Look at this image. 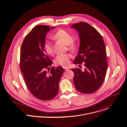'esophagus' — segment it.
Listing matches in <instances>:
<instances>
[{"label":"esophagus","instance_id":"obj_1","mask_svg":"<svg viewBox=\"0 0 127 127\" xmlns=\"http://www.w3.org/2000/svg\"><path fill=\"white\" fill-rule=\"evenodd\" d=\"M64 69L65 70H67L69 69V68L67 67H64Z\"/></svg>","mask_w":127,"mask_h":127}]
</instances>
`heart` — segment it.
<instances>
[{"mask_svg":"<svg viewBox=\"0 0 127 127\" xmlns=\"http://www.w3.org/2000/svg\"><path fill=\"white\" fill-rule=\"evenodd\" d=\"M53 38L57 40L63 41L68 46L69 50H73L75 49V44L73 41L72 35L68 32L64 30H60L57 32ZM44 48L46 52L49 55H52L54 54L53 46L52 43L50 41H46L44 44ZM70 56L68 54L59 55L55 59V63L63 66H67L70 62Z\"/></svg>","mask_w":127,"mask_h":127,"instance_id":"obj_1","label":"heart"}]
</instances>
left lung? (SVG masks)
<instances>
[{
    "label": "left lung",
    "instance_id": "obj_1",
    "mask_svg": "<svg viewBox=\"0 0 127 127\" xmlns=\"http://www.w3.org/2000/svg\"><path fill=\"white\" fill-rule=\"evenodd\" d=\"M78 34L80 45L74 64L84 63V69H71L76 90L85 94L92 93L102 85L107 72L105 46L102 36L89 24L80 22L71 25Z\"/></svg>",
    "mask_w": 127,
    "mask_h": 127
}]
</instances>
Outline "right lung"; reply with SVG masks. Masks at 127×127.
Listing matches in <instances>:
<instances>
[{
	"label": "right lung",
	"mask_w": 127,
	"mask_h": 127,
	"mask_svg": "<svg viewBox=\"0 0 127 127\" xmlns=\"http://www.w3.org/2000/svg\"><path fill=\"white\" fill-rule=\"evenodd\" d=\"M55 28L46 25L35 27L25 38L20 52V67L26 85L33 96L44 101L57 96L64 71L61 66H53L49 70L53 62L44 48L47 33Z\"/></svg>",
	"instance_id": "1"
}]
</instances>
